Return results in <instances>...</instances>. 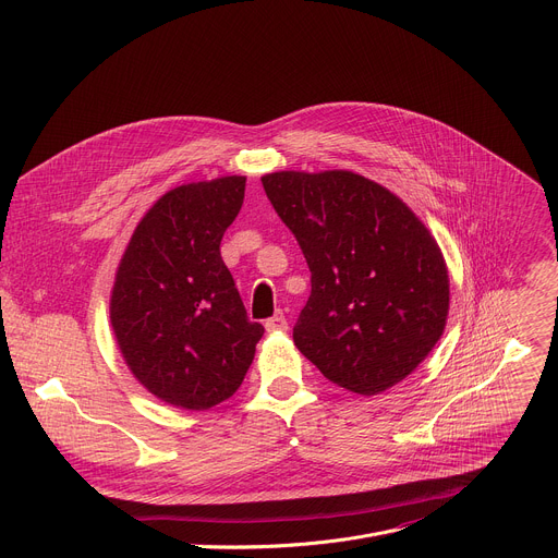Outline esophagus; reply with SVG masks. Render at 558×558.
Returning a JSON list of instances; mask_svg holds the SVG:
<instances>
[{
  "mask_svg": "<svg viewBox=\"0 0 558 558\" xmlns=\"http://www.w3.org/2000/svg\"><path fill=\"white\" fill-rule=\"evenodd\" d=\"M265 329L269 333H276V331H287L289 325H287V317L282 315V311H278L274 317H269V320L265 323Z\"/></svg>",
  "mask_w": 558,
  "mask_h": 558,
  "instance_id": "esophagus-1",
  "label": "esophagus"
}]
</instances>
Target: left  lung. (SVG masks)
<instances>
[{"instance_id":"8db88e82","label":"left lung","mask_w":558,"mask_h":558,"mask_svg":"<svg viewBox=\"0 0 558 558\" xmlns=\"http://www.w3.org/2000/svg\"><path fill=\"white\" fill-rule=\"evenodd\" d=\"M260 181L311 271L298 351L357 395L407 379L448 320L450 278L435 235L400 196L349 170Z\"/></svg>"}]
</instances>
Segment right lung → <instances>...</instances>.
<instances>
[{
    "label": "right lung",
    "instance_id": "right-lung-1",
    "mask_svg": "<svg viewBox=\"0 0 558 558\" xmlns=\"http://www.w3.org/2000/svg\"><path fill=\"white\" fill-rule=\"evenodd\" d=\"M247 177L185 183L138 220L110 291V325L134 379L156 400L207 411L241 388L265 329L250 323L220 241Z\"/></svg>",
    "mask_w": 558,
    "mask_h": 558
}]
</instances>
